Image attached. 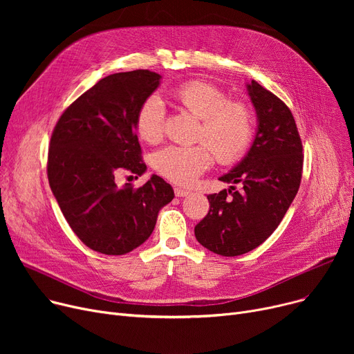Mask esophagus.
I'll list each match as a JSON object with an SVG mask.
<instances>
[{
    "label": "esophagus",
    "instance_id": "34e87169",
    "mask_svg": "<svg viewBox=\"0 0 354 354\" xmlns=\"http://www.w3.org/2000/svg\"><path fill=\"white\" fill-rule=\"evenodd\" d=\"M174 191H175V195H176V196H179V198H182V196H188V195H191V191H188V189H182V188H175Z\"/></svg>",
    "mask_w": 354,
    "mask_h": 354
}]
</instances>
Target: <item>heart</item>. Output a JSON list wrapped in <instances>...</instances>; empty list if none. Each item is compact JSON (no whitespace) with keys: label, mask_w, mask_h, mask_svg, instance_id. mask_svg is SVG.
Listing matches in <instances>:
<instances>
[{"label":"heart","mask_w":354,"mask_h":354,"mask_svg":"<svg viewBox=\"0 0 354 354\" xmlns=\"http://www.w3.org/2000/svg\"><path fill=\"white\" fill-rule=\"evenodd\" d=\"M176 103L199 119L196 145H167L152 156L155 171L176 185H189L212 163V152L218 162L231 163L248 149L254 119L247 104L230 100L219 87L205 82H188L172 91ZM165 104L156 95L147 97L136 116L140 139L156 143L163 135Z\"/></svg>","instance_id":"heart-1"}]
</instances>
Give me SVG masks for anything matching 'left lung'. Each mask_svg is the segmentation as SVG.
<instances>
[{
  "mask_svg": "<svg viewBox=\"0 0 354 354\" xmlns=\"http://www.w3.org/2000/svg\"><path fill=\"white\" fill-rule=\"evenodd\" d=\"M257 113L248 153L219 180L239 183L208 195L209 212L195 227L198 243L236 257L261 245L280 225L300 188L303 145L287 104L255 80L247 84Z\"/></svg>",
  "mask_w": 354,
  "mask_h": 354,
  "instance_id": "obj_1",
  "label": "left lung"
}]
</instances>
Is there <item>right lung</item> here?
Listing matches in <instances>:
<instances>
[{"instance_id": "add662e5", "label": "right lung", "mask_w": 354, "mask_h": 354, "mask_svg": "<svg viewBox=\"0 0 354 354\" xmlns=\"http://www.w3.org/2000/svg\"><path fill=\"white\" fill-rule=\"evenodd\" d=\"M159 84V74L149 70L110 74L73 102L53 130L50 188L73 232L93 251L123 255L138 248L175 196L158 175L136 189L116 183L119 174L138 178L146 171L136 116Z\"/></svg>"}]
</instances>
